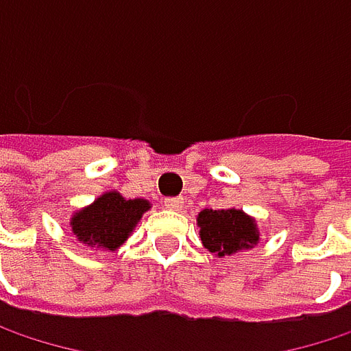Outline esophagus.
Wrapping results in <instances>:
<instances>
[{"mask_svg": "<svg viewBox=\"0 0 351 351\" xmlns=\"http://www.w3.org/2000/svg\"><path fill=\"white\" fill-rule=\"evenodd\" d=\"M165 205L169 209H180L184 205V199L182 197H169V199H165Z\"/></svg>", "mask_w": 351, "mask_h": 351, "instance_id": "obj_1", "label": "esophagus"}]
</instances>
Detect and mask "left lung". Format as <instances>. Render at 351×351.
Returning a JSON list of instances; mask_svg holds the SVG:
<instances>
[{"label":"left lung","mask_w":351,"mask_h":351,"mask_svg":"<svg viewBox=\"0 0 351 351\" xmlns=\"http://www.w3.org/2000/svg\"><path fill=\"white\" fill-rule=\"evenodd\" d=\"M197 223L201 228V242L215 256H230L258 242L254 219L238 209H203Z\"/></svg>","instance_id":"obj_1"}]
</instances>
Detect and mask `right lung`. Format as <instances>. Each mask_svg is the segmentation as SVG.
Masks as SVG:
<instances>
[{
	"label": "right lung",
	"mask_w": 351,
	"mask_h": 351,
	"mask_svg": "<svg viewBox=\"0 0 351 351\" xmlns=\"http://www.w3.org/2000/svg\"><path fill=\"white\" fill-rule=\"evenodd\" d=\"M148 207L150 203L144 199H123L111 191L101 195L91 207L73 215V234L83 244L117 250Z\"/></svg>",
	"instance_id": "right-lung-1"
}]
</instances>
